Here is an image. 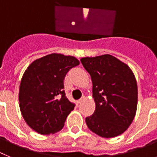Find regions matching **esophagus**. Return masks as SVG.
Listing matches in <instances>:
<instances>
[{
    "label": "esophagus",
    "mask_w": 157,
    "mask_h": 157,
    "mask_svg": "<svg viewBox=\"0 0 157 157\" xmlns=\"http://www.w3.org/2000/svg\"><path fill=\"white\" fill-rule=\"evenodd\" d=\"M84 99V97H83V98H80V99L78 100V101H77V103H78V104H80V103H81L82 101H83V100Z\"/></svg>",
    "instance_id": "obj_1"
}]
</instances>
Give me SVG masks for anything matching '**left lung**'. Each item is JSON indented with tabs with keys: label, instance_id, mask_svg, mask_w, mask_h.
Here are the masks:
<instances>
[{
	"label": "left lung",
	"instance_id": "1",
	"mask_svg": "<svg viewBox=\"0 0 157 157\" xmlns=\"http://www.w3.org/2000/svg\"><path fill=\"white\" fill-rule=\"evenodd\" d=\"M91 75L95 110L86 117L87 127L102 138H113L133 121L138 104V87L129 66L110 55L80 59Z\"/></svg>",
	"mask_w": 157,
	"mask_h": 157
}]
</instances>
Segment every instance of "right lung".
Returning <instances> with one entry per match:
<instances>
[{
    "label": "right lung",
    "instance_id": "add662e5",
    "mask_svg": "<svg viewBox=\"0 0 157 157\" xmlns=\"http://www.w3.org/2000/svg\"><path fill=\"white\" fill-rule=\"evenodd\" d=\"M80 62L73 56L48 55L36 59L24 73L19 87V107L26 124L40 135L63 129L75 105L66 98L64 78Z\"/></svg>",
    "mask_w": 157,
    "mask_h": 157
}]
</instances>
